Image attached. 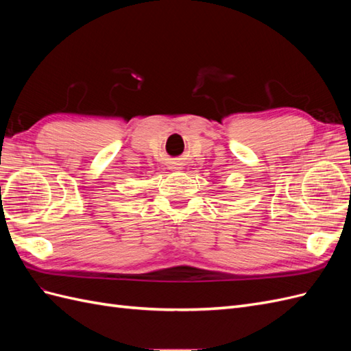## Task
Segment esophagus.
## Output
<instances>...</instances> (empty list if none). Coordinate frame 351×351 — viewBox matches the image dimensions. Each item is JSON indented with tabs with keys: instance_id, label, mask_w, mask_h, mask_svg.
Masks as SVG:
<instances>
[{
	"instance_id": "34e87169",
	"label": "esophagus",
	"mask_w": 351,
	"mask_h": 351,
	"mask_svg": "<svg viewBox=\"0 0 351 351\" xmlns=\"http://www.w3.org/2000/svg\"><path fill=\"white\" fill-rule=\"evenodd\" d=\"M171 169H173V171H178V169H183V164L174 162V164H173V167H171Z\"/></svg>"
}]
</instances>
